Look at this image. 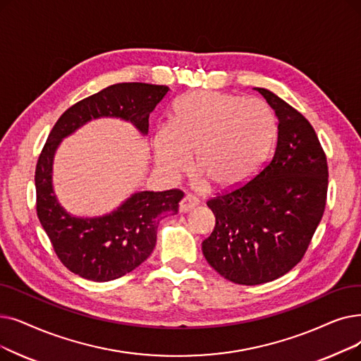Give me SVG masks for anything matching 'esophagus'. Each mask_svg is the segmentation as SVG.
Segmentation results:
<instances>
[{"label": "esophagus", "mask_w": 361, "mask_h": 361, "mask_svg": "<svg viewBox=\"0 0 361 361\" xmlns=\"http://www.w3.org/2000/svg\"><path fill=\"white\" fill-rule=\"evenodd\" d=\"M199 205V199L192 195H185L180 202V212H189Z\"/></svg>", "instance_id": "obj_1"}]
</instances>
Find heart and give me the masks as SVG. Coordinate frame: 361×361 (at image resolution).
<instances>
[{
	"instance_id": "obj_1",
	"label": "heart",
	"mask_w": 361,
	"mask_h": 361,
	"mask_svg": "<svg viewBox=\"0 0 361 361\" xmlns=\"http://www.w3.org/2000/svg\"><path fill=\"white\" fill-rule=\"evenodd\" d=\"M277 122L270 106L223 91L185 94L172 122L154 138V162L166 177L193 168L218 189H233L252 177L274 143Z\"/></svg>"
}]
</instances>
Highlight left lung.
<instances>
[{"label": "left lung", "instance_id": "8db88e82", "mask_svg": "<svg viewBox=\"0 0 361 361\" xmlns=\"http://www.w3.org/2000/svg\"><path fill=\"white\" fill-rule=\"evenodd\" d=\"M276 112L277 146L254 180L207 202L215 215L202 252L238 285L267 283L290 271L326 207L327 162L311 123L274 92L257 88Z\"/></svg>", "mask_w": 361, "mask_h": 361}]
</instances>
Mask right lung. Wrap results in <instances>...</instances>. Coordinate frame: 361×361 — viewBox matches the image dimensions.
Wrapping results in <instances>:
<instances>
[{
    "instance_id": "obj_1",
    "label": "right lung",
    "mask_w": 361,
    "mask_h": 361,
    "mask_svg": "<svg viewBox=\"0 0 361 361\" xmlns=\"http://www.w3.org/2000/svg\"><path fill=\"white\" fill-rule=\"evenodd\" d=\"M166 85L122 82L78 102L59 118L35 169L37 214L54 252L72 273L92 281L122 277L145 262L156 245L159 215H176L184 193L137 192L111 214L75 216L60 205L53 190V161L61 140L91 119L119 118L146 135L149 116L166 96Z\"/></svg>"
}]
</instances>
